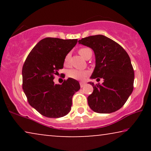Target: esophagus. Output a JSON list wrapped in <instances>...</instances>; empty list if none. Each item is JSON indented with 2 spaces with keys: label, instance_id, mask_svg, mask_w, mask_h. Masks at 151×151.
I'll use <instances>...</instances> for the list:
<instances>
[{
  "label": "esophagus",
  "instance_id": "obj_1",
  "mask_svg": "<svg viewBox=\"0 0 151 151\" xmlns=\"http://www.w3.org/2000/svg\"><path fill=\"white\" fill-rule=\"evenodd\" d=\"M86 84V82H80V87H83V86H84V85Z\"/></svg>",
  "mask_w": 151,
  "mask_h": 151
}]
</instances>
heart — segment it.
Masks as SVG:
<instances>
[{
  "label": "heart",
  "mask_w": 151,
  "mask_h": 151,
  "mask_svg": "<svg viewBox=\"0 0 151 151\" xmlns=\"http://www.w3.org/2000/svg\"><path fill=\"white\" fill-rule=\"evenodd\" d=\"M78 53L84 59L87 58V57L89 55L90 53H92V51L91 49L88 48V47H82L80 48L78 50ZM69 59H70V54L68 53L65 55V59H64V65L68 66L69 63ZM89 75V71H82V70H78L75 69H71L68 70L67 76L68 78H72L74 80H83Z\"/></svg>",
  "instance_id": "obj_1"
}]
</instances>
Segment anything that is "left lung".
Wrapping results in <instances>:
<instances>
[{"label":"left lung","mask_w":151,"mask_h":151,"mask_svg":"<svg viewBox=\"0 0 151 151\" xmlns=\"http://www.w3.org/2000/svg\"><path fill=\"white\" fill-rule=\"evenodd\" d=\"M78 42L95 53L96 67L91 78L104 80L101 84L89 82L93 91L87 98L88 106L99 113L119 110L133 90L135 76L129 55L118 43L103 35L86 37Z\"/></svg>","instance_id":"1"}]
</instances>
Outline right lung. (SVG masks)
Listing matches in <instances>:
<instances>
[{"instance_id":"1","label":"right lung","mask_w":151,"mask_h":151,"mask_svg":"<svg viewBox=\"0 0 151 151\" xmlns=\"http://www.w3.org/2000/svg\"><path fill=\"white\" fill-rule=\"evenodd\" d=\"M77 39L46 38L29 53L22 67V89L31 106L50 118L65 116L71 111L72 98L80 88L77 80L68 78L62 84L53 82L63 69L65 55Z\"/></svg>"}]
</instances>
